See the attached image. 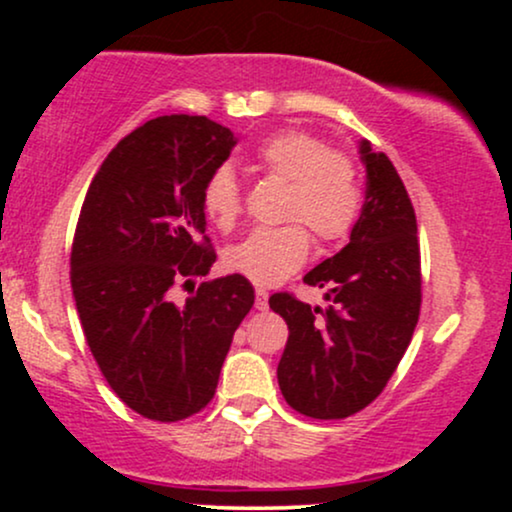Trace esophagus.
Returning <instances> with one entry per match:
<instances>
[{"label":"esophagus","mask_w":512,"mask_h":512,"mask_svg":"<svg viewBox=\"0 0 512 512\" xmlns=\"http://www.w3.org/2000/svg\"><path fill=\"white\" fill-rule=\"evenodd\" d=\"M255 308L267 310V291L264 289H257V293H255Z\"/></svg>","instance_id":"esophagus-1"}]
</instances>
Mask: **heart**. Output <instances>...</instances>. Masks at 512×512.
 <instances>
[{
    "instance_id": "heart-1",
    "label": "heart",
    "mask_w": 512,
    "mask_h": 512,
    "mask_svg": "<svg viewBox=\"0 0 512 512\" xmlns=\"http://www.w3.org/2000/svg\"><path fill=\"white\" fill-rule=\"evenodd\" d=\"M257 168L289 182L279 228H255L226 252V264L257 286H274L301 269L317 243H339L354 231L361 214V185L354 161L330 151L322 139L305 132H281L255 149ZM202 207L216 226L228 231L243 211V190L228 166H219L204 182ZM306 227L303 229L302 226Z\"/></svg>"
}]
</instances>
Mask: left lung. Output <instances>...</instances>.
<instances>
[{"label": "left lung", "instance_id": "8db88e82", "mask_svg": "<svg viewBox=\"0 0 512 512\" xmlns=\"http://www.w3.org/2000/svg\"><path fill=\"white\" fill-rule=\"evenodd\" d=\"M366 202L349 245L303 276L330 308L274 293L269 308L289 325L276 378L291 409L310 419H346L366 409L392 378L421 310L416 214L385 154L361 142Z\"/></svg>", "mask_w": 512, "mask_h": 512}]
</instances>
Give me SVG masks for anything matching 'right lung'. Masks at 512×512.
I'll list each match as a JSON object with an SVG mask.
<instances>
[{"instance_id":"obj_1","label":"right lung","mask_w":512,"mask_h":512,"mask_svg":"<svg viewBox=\"0 0 512 512\" xmlns=\"http://www.w3.org/2000/svg\"><path fill=\"white\" fill-rule=\"evenodd\" d=\"M236 137L204 115H163L127 134L91 180L72 243V291L103 378L151 421H182L214 397L233 334L255 303L243 274L202 281L216 252L204 182ZM192 285L182 306L175 285Z\"/></svg>"}]
</instances>
